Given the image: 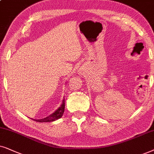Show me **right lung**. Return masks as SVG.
Returning a JSON list of instances; mask_svg holds the SVG:
<instances>
[{"mask_svg": "<svg viewBox=\"0 0 154 154\" xmlns=\"http://www.w3.org/2000/svg\"><path fill=\"white\" fill-rule=\"evenodd\" d=\"M65 110V99H63L62 105L57 109L53 113H52L50 116L46 117L44 119H41V120H34V121L38 122H53L55 120H58V119L60 118L63 116V112H64ZM33 120V119H32Z\"/></svg>", "mask_w": 154, "mask_h": 154, "instance_id": "right-lung-1", "label": "right lung"}]
</instances>
